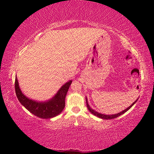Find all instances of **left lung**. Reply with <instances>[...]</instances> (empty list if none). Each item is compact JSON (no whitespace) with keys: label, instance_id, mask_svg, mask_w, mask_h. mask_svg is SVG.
<instances>
[{"label":"left lung","instance_id":"1","mask_svg":"<svg viewBox=\"0 0 154 154\" xmlns=\"http://www.w3.org/2000/svg\"><path fill=\"white\" fill-rule=\"evenodd\" d=\"M85 100H86V105H87V107L88 109V110H89V111H90L91 113H92L93 115H94V116H96V117H98V118H101L103 119H113V118H118V117L120 116L121 115L124 114V113H126V112L127 111H128L129 109L132 107V106H133L135 103H136L137 101L138 100V98L137 99V100H135L134 102L131 105L129 106L128 107L127 109H124V111H121L120 113H116V114H113V115H105V114H102L100 113H98V112L96 111L95 110H94V109H92V108L90 107V106L89 105V104H88V99L87 98L85 97Z\"/></svg>","mask_w":154,"mask_h":154}]
</instances>
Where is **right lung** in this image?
Segmentation results:
<instances>
[{"label": "right lung", "mask_w": 154, "mask_h": 154, "mask_svg": "<svg viewBox=\"0 0 154 154\" xmlns=\"http://www.w3.org/2000/svg\"><path fill=\"white\" fill-rule=\"evenodd\" d=\"M72 81L62 85L55 96L45 101H36L26 96L19 86L17 77L15 81V89L17 99L24 107L31 113L42 119L54 118L62 113L65 106V98Z\"/></svg>", "instance_id": "right-lung-1"}]
</instances>
